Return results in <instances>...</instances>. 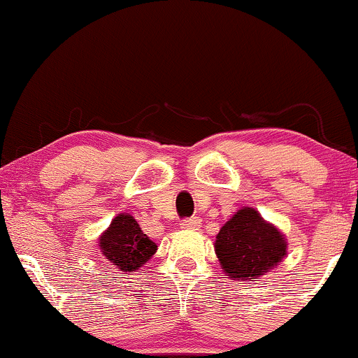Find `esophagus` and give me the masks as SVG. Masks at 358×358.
I'll return each mask as SVG.
<instances>
[{
    "mask_svg": "<svg viewBox=\"0 0 358 358\" xmlns=\"http://www.w3.org/2000/svg\"><path fill=\"white\" fill-rule=\"evenodd\" d=\"M180 227H182L184 230H199L201 220L198 216H192V218L182 220V222H180Z\"/></svg>",
    "mask_w": 358,
    "mask_h": 358,
    "instance_id": "esophagus-1",
    "label": "esophagus"
}]
</instances>
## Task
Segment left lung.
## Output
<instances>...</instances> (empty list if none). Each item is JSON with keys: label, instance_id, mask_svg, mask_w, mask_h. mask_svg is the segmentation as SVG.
Segmentation results:
<instances>
[{"label": "left lung", "instance_id": "8db88e82", "mask_svg": "<svg viewBox=\"0 0 358 358\" xmlns=\"http://www.w3.org/2000/svg\"><path fill=\"white\" fill-rule=\"evenodd\" d=\"M215 252L224 274L248 282L279 266L287 255V240L255 208L243 206L216 235Z\"/></svg>", "mask_w": 358, "mask_h": 358}]
</instances>
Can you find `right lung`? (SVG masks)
Instances as JSON below:
<instances>
[{
    "label": "right lung",
    "mask_w": 358,
    "mask_h": 358,
    "mask_svg": "<svg viewBox=\"0 0 358 358\" xmlns=\"http://www.w3.org/2000/svg\"><path fill=\"white\" fill-rule=\"evenodd\" d=\"M98 240L101 254L122 272L138 271L157 252V245L128 213L116 215Z\"/></svg>",
    "instance_id": "1"
}]
</instances>
